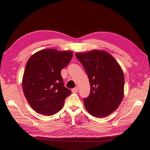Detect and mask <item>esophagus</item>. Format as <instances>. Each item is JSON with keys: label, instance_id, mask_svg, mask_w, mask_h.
<instances>
[{"label": "esophagus", "instance_id": "esophagus-1", "mask_svg": "<svg viewBox=\"0 0 150 150\" xmlns=\"http://www.w3.org/2000/svg\"><path fill=\"white\" fill-rule=\"evenodd\" d=\"M72 92L74 93H76L78 92V87H76L73 89H72Z\"/></svg>", "mask_w": 150, "mask_h": 150}]
</instances>
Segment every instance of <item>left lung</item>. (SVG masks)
Listing matches in <instances>:
<instances>
[{"label":"left lung","instance_id":"obj_1","mask_svg":"<svg viewBox=\"0 0 150 150\" xmlns=\"http://www.w3.org/2000/svg\"><path fill=\"white\" fill-rule=\"evenodd\" d=\"M88 74L91 91L84 98L85 108L96 117H106L115 111L124 96L125 78L121 67L110 54L93 50L76 53Z\"/></svg>","mask_w":150,"mask_h":150}]
</instances>
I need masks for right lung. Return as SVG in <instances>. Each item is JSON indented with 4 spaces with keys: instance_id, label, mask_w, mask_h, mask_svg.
Here are the masks:
<instances>
[{
    "instance_id": "add662e5",
    "label": "right lung",
    "mask_w": 150,
    "mask_h": 150,
    "mask_svg": "<svg viewBox=\"0 0 150 150\" xmlns=\"http://www.w3.org/2000/svg\"><path fill=\"white\" fill-rule=\"evenodd\" d=\"M72 55L70 51L46 49L34 54L27 62L22 89L29 105L39 114H56L71 94V91L64 86L61 71Z\"/></svg>"
}]
</instances>
